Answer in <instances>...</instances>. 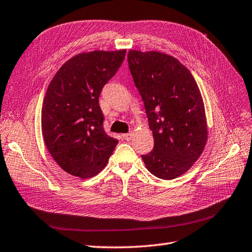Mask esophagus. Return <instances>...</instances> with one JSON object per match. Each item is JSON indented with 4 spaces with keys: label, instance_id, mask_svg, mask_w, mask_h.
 Segmentation results:
<instances>
[{
    "label": "esophagus",
    "instance_id": "1",
    "mask_svg": "<svg viewBox=\"0 0 252 252\" xmlns=\"http://www.w3.org/2000/svg\"><path fill=\"white\" fill-rule=\"evenodd\" d=\"M132 136H133V133L124 134V138H125L126 140H131V139H132Z\"/></svg>",
    "mask_w": 252,
    "mask_h": 252
}]
</instances>
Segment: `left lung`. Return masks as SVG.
I'll use <instances>...</instances> for the list:
<instances>
[{
    "mask_svg": "<svg viewBox=\"0 0 252 252\" xmlns=\"http://www.w3.org/2000/svg\"><path fill=\"white\" fill-rule=\"evenodd\" d=\"M127 63L153 133V150L141 156L152 175L171 180L201 156L208 128L201 94L189 69L164 53L131 50Z\"/></svg>",
    "mask_w": 252,
    "mask_h": 252,
    "instance_id": "8db88e82",
    "label": "left lung"
}]
</instances>
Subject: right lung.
Instances as JSON below:
<instances>
[{
	"label": "right lung",
	"instance_id": "right-lung-1",
	"mask_svg": "<svg viewBox=\"0 0 252 252\" xmlns=\"http://www.w3.org/2000/svg\"><path fill=\"white\" fill-rule=\"evenodd\" d=\"M125 56L126 50L77 54L50 83L41 111L42 136L51 156L69 175L95 176L118 144L103 128L99 96Z\"/></svg>",
	"mask_w": 252,
	"mask_h": 252
}]
</instances>
